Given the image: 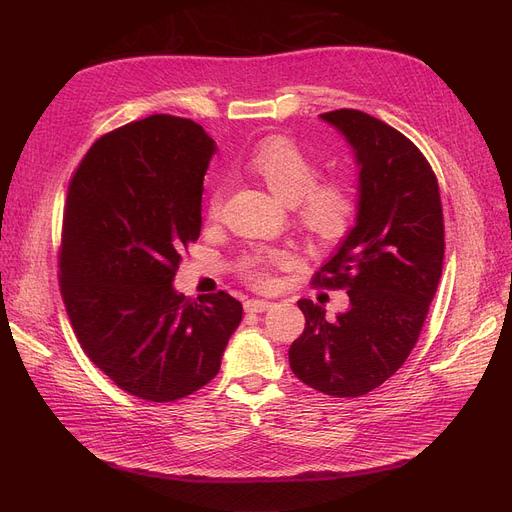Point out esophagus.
I'll return each instance as SVG.
<instances>
[{
  "instance_id": "34e87169",
  "label": "esophagus",
  "mask_w": 512,
  "mask_h": 512,
  "mask_svg": "<svg viewBox=\"0 0 512 512\" xmlns=\"http://www.w3.org/2000/svg\"><path fill=\"white\" fill-rule=\"evenodd\" d=\"M272 307V301H263V299H249L244 303V309L251 311V314H261V311H268Z\"/></svg>"
}]
</instances>
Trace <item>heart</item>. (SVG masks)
I'll list each match as a JSON object with an SVG mask.
<instances>
[{"label":"heart","instance_id":"obj_1","mask_svg":"<svg viewBox=\"0 0 512 512\" xmlns=\"http://www.w3.org/2000/svg\"><path fill=\"white\" fill-rule=\"evenodd\" d=\"M247 167L278 196L293 205L299 228L316 244L339 242L349 234L358 217L355 196L343 182H318V163L291 138L272 136L261 140L247 157ZM224 201V186L215 184L209 194V211L217 213ZM284 253L268 251L251 259L249 276L255 284H268V270L284 263Z\"/></svg>","mask_w":512,"mask_h":512}]
</instances>
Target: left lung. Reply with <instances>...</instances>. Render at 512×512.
<instances>
[{"label":"left lung","instance_id":"8db88e82","mask_svg":"<svg viewBox=\"0 0 512 512\" xmlns=\"http://www.w3.org/2000/svg\"><path fill=\"white\" fill-rule=\"evenodd\" d=\"M353 148L358 217L316 284L347 288L349 309L301 299L303 335L288 349L299 381L332 397H360L393 376L418 341L443 268L437 177L397 129L362 110L320 115Z\"/></svg>","mask_w":512,"mask_h":512}]
</instances>
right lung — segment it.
Masks as SVG:
<instances>
[{"label":"right lung","instance_id":"right-lung-1","mask_svg":"<svg viewBox=\"0 0 512 512\" xmlns=\"http://www.w3.org/2000/svg\"><path fill=\"white\" fill-rule=\"evenodd\" d=\"M207 131L152 115L106 133L77 167L62 217L60 293L90 360L123 391L173 402L205 387L242 320L228 293L173 288L201 234Z\"/></svg>","mask_w":512,"mask_h":512}]
</instances>
